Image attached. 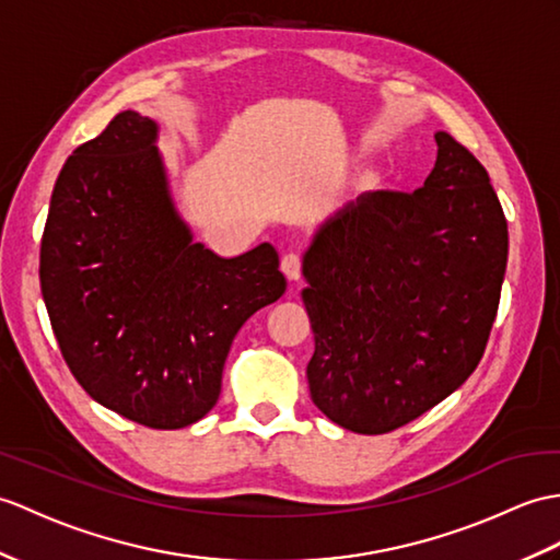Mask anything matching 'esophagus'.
Here are the masks:
<instances>
[{"label": "esophagus", "mask_w": 560, "mask_h": 560, "mask_svg": "<svg viewBox=\"0 0 560 560\" xmlns=\"http://www.w3.org/2000/svg\"><path fill=\"white\" fill-rule=\"evenodd\" d=\"M281 271L291 281H295L298 277H301V271H303V257H301V253H293V250L285 253L281 257Z\"/></svg>", "instance_id": "34e87169"}]
</instances>
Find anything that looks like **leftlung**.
Wrapping results in <instances>:
<instances>
[{
  "label": "left lung",
  "instance_id": "1",
  "mask_svg": "<svg viewBox=\"0 0 560 560\" xmlns=\"http://www.w3.org/2000/svg\"><path fill=\"white\" fill-rule=\"evenodd\" d=\"M434 138L422 188L360 195L303 259L310 396L358 434L394 432L456 392L497 319L509 224L475 154Z\"/></svg>",
  "mask_w": 560,
  "mask_h": 560
}]
</instances>
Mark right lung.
I'll return each instance as SVG.
<instances>
[{
  "mask_svg": "<svg viewBox=\"0 0 560 560\" xmlns=\"http://www.w3.org/2000/svg\"><path fill=\"white\" fill-rule=\"evenodd\" d=\"M154 140L158 124L128 109L73 150L51 192L40 289L88 396L180 429L214 408L233 336L285 279L269 243L231 259L192 243Z\"/></svg>",
  "mask_w": 560,
  "mask_h": 560,
  "instance_id": "obj_1",
  "label": "right lung"
}]
</instances>
